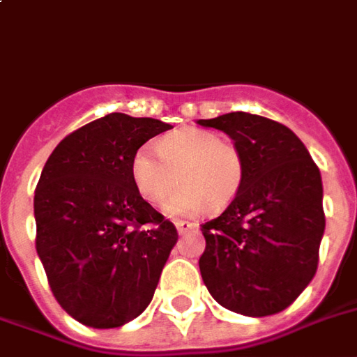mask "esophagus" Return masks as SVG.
<instances>
[{
    "instance_id": "obj_1",
    "label": "esophagus",
    "mask_w": 357,
    "mask_h": 357,
    "mask_svg": "<svg viewBox=\"0 0 357 357\" xmlns=\"http://www.w3.org/2000/svg\"><path fill=\"white\" fill-rule=\"evenodd\" d=\"M176 229L179 234H187L197 229V223H189V221H176Z\"/></svg>"
}]
</instances>
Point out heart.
I'll use <instances>...</instances> for the list:
<instances>
[{
  "mask_svg": "<svg viewBox=\"0 0 357 357\" xmlns=\"http://www.w3.org/2000/svg\"><path fill=\"white\" fill-rule=\"evenodd\" d=\"M132 158L134 185L147 202L157 204L181 183L165 202L170 215L219 210L238 195L244 183V157L232 142L206 128H178Z\"/></svg>",
  "mask_w": 357,
  "mask_h": 357,
  "instance_id": "obj_1",
  "label": "heart"
}]
</instances>
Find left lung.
<instances>
[{"mask_svg": "<svg viewBox=\"0 0 357 357\" xmlns=\"http://www.w3.org/2000/svg\"><path fill=\"white\" fill-rule=\"evenodd\" d=\"M199 125L225 132L244 157L238 195L202 225V280L232 312L253 318L282 312L318 268L326 231L318 166L305 144L271 119L234 112Z\"/></svg>", "mask_w": 357, "mask_h": 357, "instance_id": "1", "label": "left lung"}]
</instances>
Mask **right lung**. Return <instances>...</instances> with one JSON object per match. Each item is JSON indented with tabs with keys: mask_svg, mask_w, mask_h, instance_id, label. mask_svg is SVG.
Masks as SVG:
<instances>
[{
	"mask_svg": "<svg viewBox=\"0 0 357 357\" xmlns=\"http://www.w3.org/2000/svg\"><path fill=\"white\" fill-rule=\"evenodd\" d=\"M170 128L109 113L66 136L45 162L36 248L52 295L83 326H125L151 303L178 231L142 199L132 158Z\"/></svg>",
	"mask_w": 357,
	"mask_h": 357,
	"instance_id": "add662e5",
	"label": "right lung"
}]
</instances>
